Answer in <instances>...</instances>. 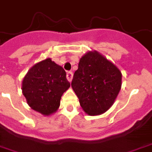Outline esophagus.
<instances>
[{
  "instance_id": "obj_1",
  "label": "esophagus",
  "mask_w": 152,
  "mask_h": 152,
  "mask_svg": "<svg viewBox=\"0 0 152 152\" xmlns=\"http://www.w3.org/2000/svg\"><path fill=\"white\" fill-rule=\"evenodd\" d=\"M72 76H73V73L72 72H66V77H67V80L71 82L72 80Z\"/></svg>"
}]
</instances>
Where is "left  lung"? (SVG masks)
I'll use <instances>...</instances> for the list:
<instances>
[{
  "instance_id": "obj_1",
  "label": "left lung",
  "mask_w": 152,
  "mask_h": 152,
  "mask_svg": "<svg viewBox=\"0 0 152 152\" xmlns=\"http://www.w3.org/2000/svg\"><path fill=\"white\" fill-rule=\"evenodd\" d=\"M80 106L88 115H100L113 104L121 86V73L96 51H89L78 64L72 81Z\"/></svg>"
}]
</instances>
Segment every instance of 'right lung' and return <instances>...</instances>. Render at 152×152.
<instances>
[{
	"label": "right lung",
	"mask_w": 152,
	"mask_h": 152,
	"mask_svg": "<svg viewBox=\"0 0 152 152\" xmlns=\"http://www.w3.org/2000/svg\"><path fill=\"white\" fill-rule=\"evenodd\" d=\"M69 87L65 70L50 58L33 66L22 81V92L29 106L46 115L58 109L61 97Z\"/></svg>",
	"instance_id": "add662e5"
}]
</instances>
